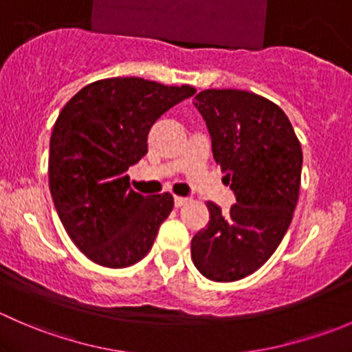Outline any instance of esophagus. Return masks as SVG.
Segmentation results:
<instances>
[{"mask_svg": "<svg viewBox=\"0 0 352 352\" xmlns=\"http://www.w3.org/2000/svg\"><path fill=\"white\" fill-rule=\"evenodd\" d=\"M187 202H189V199L187 197H180V196L173 197V204H175V208H182V206H186Z\"/></svg>", "mask_w": 352, "mask_h": 352, "instance_id": "1", "label": "esophagus"}]
</instances>
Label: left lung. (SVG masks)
Here are the masks:
<instances>
[{"label":"left lung","instance_id":"obj_1","mask_svg":"<svg viewBox=\"0 0 352 352\" xmlns=\"http://www.w3.org/2000/svg\"><path fill=\"white\" fill-rule=\"evenodd\" d=\"M196 107L236 202L228 212L206 202L209 223L194 235L190 254L211 281H239L267 262L289 228L300 196L301 144L281 107L252 91L204 90Z\"/></svg>","mask_w":352,"mask_h":352}]
</instances>
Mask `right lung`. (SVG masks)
I'll return each mask as SVG.
<instances>
[{
	"label": "right lung",
	"instance_id": "add662e5",
	"mask_svg": "<svg viewBox=\"0 0 352 352\" xmlns=\"http://www.w3.org/2000/svg\"><path fill=\"white\" fill-rule=\"evenodd\" d=\"M194 94L189 85L107 78L63 107L49 146V189L69 239L95 264L129 267L153 247L173 196H141L126 170L148 153L158 117Z\"/></svg>",
	"mask_w": 352,
	"mask_h": 352
}]
</instances>
